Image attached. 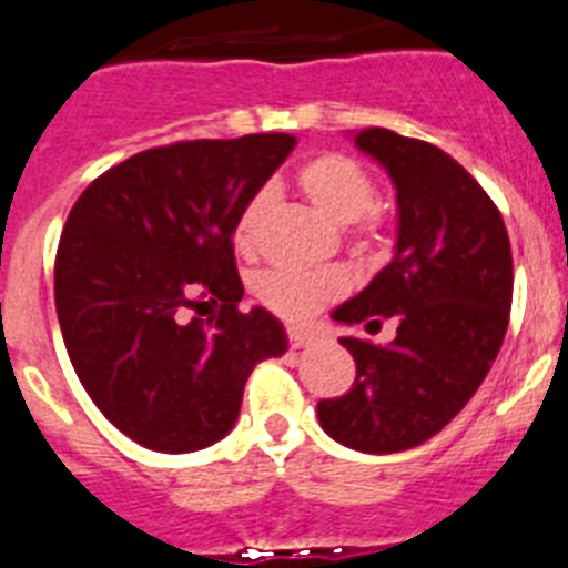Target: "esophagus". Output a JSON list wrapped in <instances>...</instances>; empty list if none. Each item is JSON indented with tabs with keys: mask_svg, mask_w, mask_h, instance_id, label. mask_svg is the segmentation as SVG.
I'll return each instance as SVG.
<instances>
[{
	"mask_svg": "<svg viewBox=\"0 0 568 568\" xmlns=\"http://www.w3.org/2000/svg\"><path fill=\"white\" fill-rule=\"evenodd\" d=\"M287 341L293 349H301V346H307L310 341H313V333H307V329L301 327H287Z\"/></svg>",
	"mask_w": 568,
	"mask_h": 568,
	"instance_id": "1",
	"label": "esophagus"
}]
</instances>
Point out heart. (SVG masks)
<instances>
[{"instance_id":"1","label":"heart","mask_w":568,"mask_h":568,"mask_svg":"<svg viewBox=\"0 0 568 568\" xmlns=\"http://www.w3.org/2000/svg\"><path fill=\"white\" fill-rule=\"evenodd\" d=\"M298 190L310 202L327 213L333 222L346 224L349 235L366 247L381 230V213L375 210V182L353 155L321 153L301 164ZM270 193L258 190L244 202L233 224V244L241 253H250L258 244L261 222L267 215ZM346 281L338 270H293L273 267L255 275L253 293L261 307H267L284 321H304L318 313L324 304L344 293Z\"/></svg>"}]
</instances>
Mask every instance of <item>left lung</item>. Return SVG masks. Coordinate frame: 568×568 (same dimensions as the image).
Wrapping results in <instances>:
<instances>
[{
    "label": "left lung",
    "mask_w": 568,
    "mask_h": 568,
    "mask_svg": "<svg viewBox=\"0 0 568 568\" xmlns=\"http://www.w3.org/2000/svg\"><path fill=\"white\" fill-rule=\"evenodd\" d=\"M398 190L395 258L333 313L381 327L386 346L346 335L355 381L318 400L324 433L361 453H400L440 433L475 395L509 327L511 247L504 215L453 155L384 128L355 135Z\"/></svg>",
    "instance_id": "obj_1"
}]
</instances>
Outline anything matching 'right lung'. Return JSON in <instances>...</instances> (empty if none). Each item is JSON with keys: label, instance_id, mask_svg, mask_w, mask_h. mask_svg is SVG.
I'll list each match as a JSON object with an SVG mask.
<instances>
[{"label": "right lung", "instance_id": "add662e5", "mask_svg": "<svg viewBox=\"0 0 568 568\" xmlns=\"http://www.w3.org/2000/svg\"><path fill=\"white\" fill-rule=\"evenodd\" d=\"M293 148L290 133L150 148L70 210L53 267L59 327L84 393L135 444L195 453L222 440L250 369L287 349L267 310H239L233 224ZM207 306L220 313L204 320Z\"/></svg>", "mask_w": 568, "mask_h": 568}]
</instances>
